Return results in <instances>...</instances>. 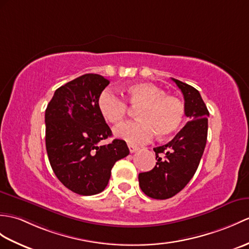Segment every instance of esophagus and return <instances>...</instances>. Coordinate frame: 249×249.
<instances>
[{
  "mask_svg": "<svg viewBox=\"0 0 249 249\" xmlns=\"http://www.w3.org/2000/svg\"><path fill=\"white\" fill-rule=\"evenodd\" d=\"M128 148H129V152H130L131 154L137 152L138 149H139V147L136 146V145H134V144H128Z\"/></svg>",
  "mask_w": 249,
  "mask_h": 249,
  "instance_id": "1",
  "label": "esophagus"
}]
</instances>
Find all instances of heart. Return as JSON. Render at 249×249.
<instances>
[{"label":"heart","instance_id":"heart-1","mask_svg":"<svg viewBox=\"0 0 249 249\" xmlns=\"http://www.w3.org/2000/svg\"><path fill=\"white\" fill-rule=\"evenodd\" d=\"M124 90L130 105L140 107L137 111L139 121L119 126L114 129L115 136L129 143H143L155 134L164 139L180 128L186 112L180 98L167 95L162 88L151 83L130 84ZM97 107L103 119L114 125L122 123L128 111L124 98L109 89L98 96Z\"/></svg>","mask_w":249,"mask_h":249}]
</instances>
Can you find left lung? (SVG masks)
<instances>
[{
    "mask_svg": "<svg viewBox=\"0 0 249 249\" xmlns=\"http://www.w3.org/2000/svg\"><path fill=\"white\" fill-rule=\"evenodd\" d=\"M184 98L189 122L165 145L154 148L156 165L139 174V186L155 199L173 197L187 186L197 170L207 142L208 111L199 92L186 83L172 78Z\"/></svg>",
    "mask_w": 249,
    "mask_h": 249,
    "instance_id": "left-lung-1",
    "label": "left lung"
}]
</instances>
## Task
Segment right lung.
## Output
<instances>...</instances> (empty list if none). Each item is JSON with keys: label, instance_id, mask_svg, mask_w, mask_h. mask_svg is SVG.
<instances>
[{"label": "right lung", "instance_id": "1", "mask_svg": "<svg viewBox=\"0 0 249 249\" xmlns=\"http://www.w3.org/2000/svg\"><path fill=\"white\" fill-rule=\"evenodd\" d=\"M109 80L85 74L59 87L45 110V146L52 169L59 181L79 195L101 193L111 169L129 154L123 140L114 139L97 107L98 96Z\"/></svg>", "mask_w": 249, "mask_h": 249}]
</instances>
